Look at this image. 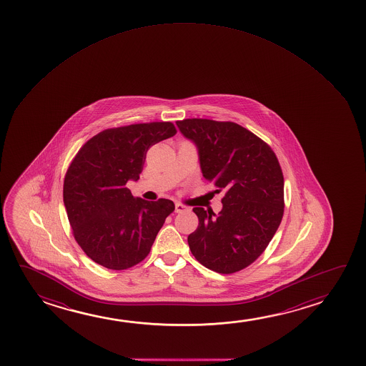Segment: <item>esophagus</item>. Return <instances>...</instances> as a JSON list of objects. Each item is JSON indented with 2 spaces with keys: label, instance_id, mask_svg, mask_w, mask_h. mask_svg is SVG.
Returning a JSON list of instances; mask_svg holds the SVG:
<instances>
[{
  "label": "esophagus",
  "instance_id": "34e87169",
  "mask_svg": "<svg viewBox=\"0 0 366 366\" xmlns=\"http://www.w3.org/2000/svg\"><path fill=\"white\" fill-rule=\"evenodd\" d=\"M187 207L185 205H182L180 202H176L175 204V211L176 212H184Z\"/></svg>",
  "mask_w": 366,
  "mask_h": 366
}]
</instances>
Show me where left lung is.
<instances>
[{
  "label": "left lung",
  "mask_w": 366,
  "mask_h": 366,
  "mask_svg": "<svg viewBox=\"0 0 366 366\" xmlns=\"http://www.w3.org/2000/svg\"><path fill=\"white\" fill-rule=\"evenodd\" d=\"M176 125L199 154L206 180L225 190L222 210L194 207L192 255L219 274L245 269L264 252L284 214V176L274 151L235 122L187 119Z\"/></svg>",
  "instance_id": "8db88e82"
}]
</instances>
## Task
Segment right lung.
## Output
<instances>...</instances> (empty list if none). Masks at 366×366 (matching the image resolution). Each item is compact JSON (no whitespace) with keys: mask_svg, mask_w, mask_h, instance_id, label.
Here are the masks:
<instances>
[{"mask_svg":"<svg viewBox=\"0 0 366 366\" xmlns=\"http://www.w3.org/2000/svg\"><path fill=\"white\" fill-rule=\"evenodd\" d=\"M176 134L171 122L109 129L81 147L66 172L64 204L77 244L110 270H125L149 255L171 200L134 197L126 187L137 181L151 146Z\"/></svg>","mask_w":366,"mask_h":366,"instance_id":"right-lung-1","label":"right lung"}]
</instances>
